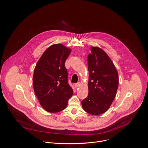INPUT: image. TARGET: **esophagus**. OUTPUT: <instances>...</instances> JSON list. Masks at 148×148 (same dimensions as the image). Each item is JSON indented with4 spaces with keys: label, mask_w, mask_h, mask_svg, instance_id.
<instances>
[{
    "label": "esophagus",
    "mask_w": 148,
    "mask_h": 148,
    "mask_svg": "<svg viewBox=\"0 0 148 148\" xmlns=\"http://www.w3.org/2000/svg\"><path fill=\"white\" fill-rule=\"evenodd\" d=\"M79 85H80V83L78 82V83H75L74 86H75V88H78V87L79 86Z\"/></svg>",
    "instance_id": "obj_1"
}]
</instances>
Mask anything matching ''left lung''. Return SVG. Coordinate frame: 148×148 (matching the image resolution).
<instances>
[{"mask_svg": "<svg viewBox=\"0 0 148 148\" xmlns=\"http://www.w3.org/2000/svg\"><path fill=\"white\" fill-rule=\"evenodd\" d=\"M87 58L89 78L88 94L82 101L83 110L91 115L106 112L114 101L119 86L115 65L107 55L97 47H91Z\"/></svg>", "mask_w": 148, "mask_h": 148, "instance_id": "1", "label": "left lung"}]
</instances>
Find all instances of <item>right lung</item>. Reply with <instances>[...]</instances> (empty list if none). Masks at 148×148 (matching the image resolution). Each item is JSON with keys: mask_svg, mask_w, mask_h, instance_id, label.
Wrapping results in <instances>:
<instances>
[{"mask_svg": "<svg viewBox=\"0 0 148 148\" xmlns=\"http://www.w3.org/2000/svg\"><path fill=\"white\" fill-rule=\"evenodd\" d=\"M71 51L62 44H53L44 52L34 68V91L41 106L48 112L65 110L73 94L65 66Z\"/></svg>", "mask_w": 148, "mask_h": 148, "instance_id": "1", "label": "right lung"}]
</instances>
